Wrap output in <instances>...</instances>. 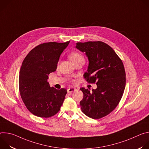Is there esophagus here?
Returning <instances> with one entry per match:
<instances>
[{
    "label": "esophagus",
    "instance_id": "1",
    "mask_svg": "<svg viewBox=\"0 0 149 149\" xmlns=\"http://www.w3.org/2000/svg\"><path fill=\"white\" fill-rule=\"evenodd\" d=\"M75 90H75V88H68V89L67 90V91H68V93H72V92L75 91Z\"/></svg>",
    "mask_w": 149,
    "mask_h": 149
}]
</instances>
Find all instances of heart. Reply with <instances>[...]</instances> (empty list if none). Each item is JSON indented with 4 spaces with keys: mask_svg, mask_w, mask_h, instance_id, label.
I'll list each match as a JSON object with an SVG mask.
<instances>
[{
    "mask_svg": "<svg viewBox=\"0 0 149 149\" xmlns=\"http://www.w3.org/2000/svg\"><path fill=\"white\" fill-rule=\"evenodd\" d=\"M69 58L73 63L79 60H84V57L83 56V55L78 52H74L71 53L69 55ZM71 82L74 83V81H72Z\"/></svg>",
    "mask_w": 149,
    "mask_h": 149,
    "instance_id": "heart-1",
    "label": "heart"
}]
</instances>
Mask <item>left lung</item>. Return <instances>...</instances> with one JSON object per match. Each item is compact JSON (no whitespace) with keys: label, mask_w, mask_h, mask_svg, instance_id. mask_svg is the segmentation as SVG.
Returning <instances> with one entry per match:
<instances>
[{"label":"left lung","mask_w":149,"mask_h":149,"mask_svg":"<svg viewBox=\"0 0 149 149\" xmlns=\"http://www.w3.org/2000/svg\"><path fill=\"white\" fill-rule=\"evenodd\" d=\"M76 48L86 53L89 61L84 78L97 86L91 93L80 88L84 94L81 110L90 118H101L111 113L122 98L125 87L123 63L114 49L101 41L78 42Z\"/></svg>","instance_id":"8db88e82"}]
</instances>
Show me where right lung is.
Instances as JSON below:
<instances>
[{
	"mask_svg": "<svg viewBox=\"0 0 149 149\" xmlns=\"http://www.w3.org/2000/svg\"><path fill=\"white\" fill-rule=\"evenodd\" d=\"M70 41L41 44L25 58L19 71V89L27 109L33 115L48 118L61 109L67 91L50 87L47 79L56 71L61 54Z\"/></svg>",
	"mask_w": 149,
	"mask_h": 149,
	"instance_id": "obj_1",
	"label": "right lung"
}]
</instances>
